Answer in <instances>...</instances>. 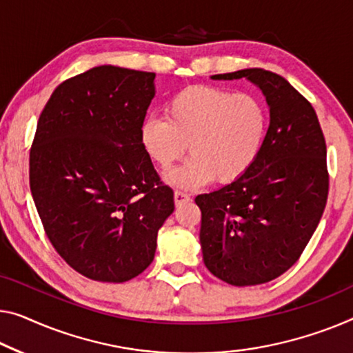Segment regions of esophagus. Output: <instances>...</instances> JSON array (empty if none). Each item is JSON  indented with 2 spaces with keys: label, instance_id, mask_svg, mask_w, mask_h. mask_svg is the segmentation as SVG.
I'll return each mask as SVG.
<instances>
[{
  "label": "esophagus",
  "instance_id": "34e87169",
  "mask_svg": "<svg viewBox=\"0 0 353 353\" xmlns=\"http://www.w3.org/2000/svg\"><path fill=\"white\" fill-rule=\"evenodd\" d=\"M174 201L179 206V204H183V203H188L190 201V194L183 193V192H176L174 193Z\"/></svg>",
  "mask_w": 353,
  "mask_h": 353
}]
</instances>
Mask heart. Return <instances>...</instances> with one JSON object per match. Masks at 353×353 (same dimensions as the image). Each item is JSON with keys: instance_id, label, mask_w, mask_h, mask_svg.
<instances>
[{"instance_id": "1", "label": "heart", "mask_w": 353, "mask_h": 353, "mask_svg": "<svg viewBox=\"0 0 353 353\" xmlns=\"http://www.w3.org/2000/svg\"><path fill=\"white\" fill-rule=\"evenodd\" d=\"M270 117L265 103L254 93L212 85H192L165 104V117L150 115L139 128L145 155L163 171L190 152L168 182L198 188L215 179L231 183L245 176L261 155Z\"/></svg>"}]
</instances>
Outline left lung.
I'll use <instances>...</instances> for the list:
<instances>
[{
    "mask_svg": "<svg viewBox=\"0 0 353 353\" xmlns=\"http://www.w3.org/2000/svg\"><path fill=\"white\" fill-rule=\"evenodd\" d=\"M243 77L260 88L270 109L261 155L236 182L194 198L201 209L204 265L236 287L270 282L290 270L328 198L327 145L311 103L261 68L210 76Z\"/></svg>",
    "mask_w": 353,
    "mask_h": 353,
    "instance_id": "obj_1",
    "label": "left lung"
}]
</instances>
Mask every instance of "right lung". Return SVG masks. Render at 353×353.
Here are the masks:
<instances>
[{"label":"right lung","instance_id":"add662e5","mask_svg":"<svg viewBox=\"0 0 353 353\" xmlns=\"http://www.w3.org/2000/svg\"><path fill=\"white\" fill-rule=\"evenodd\" d=\"M155 72L103 65L60 83L30 152V188L52 245L72 270L126 282L155 256L174 210L139 141Z\"/></svg>","mask_w":353,"mask_h":353}]
</instances>
